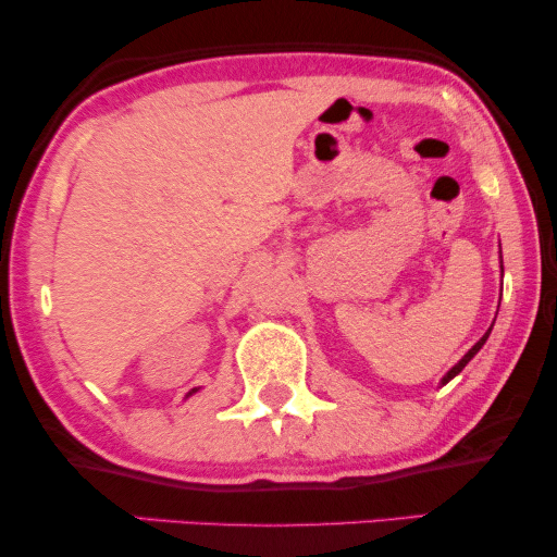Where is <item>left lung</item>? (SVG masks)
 I'll use <instances>...</instances> for the list:
<instances>
[{"mask_svg":"<svg viewBox=\"0 0 557 557\" xmlns=\"http://www.w3.org/2000/svg\"><path fill=\"white\" fill-rule=\"evenodd\" d=\"M499 263H502V250H499ZM499 269H502V276H505V265H499ZM492 326H494V324H492ZM492 326H490V330H486V332H484V337H482V339H479V342H476V345H474V347H471V349H469V352H467V355H463V357H461V360H459V362H456L451 370H448V372H446V375H444V377H441V385H446V383H448V380H454L456 375H459V372H461L463 368H467V364L471 362V357H474V355L479 352V349H482V347H484V342H486V339H490V332H492Z\"/></svg>","mask_w":557,"mask_h":557,"instance_id":"left-lung-1","label":"left lung"}]
</instances>
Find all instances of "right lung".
Segmentation results:
<instances>
[{
	"instance_id": "obj_1",
	"label": "right lung",
	"mask_w": 557,
	"mask_h": 557,
	"mask_svg": "<svg viewBox=\"0 0 557 557\" xmlns=\"http://www.w3.org/2000/svg\"><path fill=\"white\" fill-rule=\"evenodd\" d=\"M197 391H200V387H193V391H189V393H187V398H189V395H195Z\"/></svg>"
}]
</instances>
